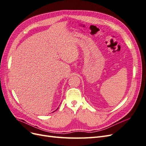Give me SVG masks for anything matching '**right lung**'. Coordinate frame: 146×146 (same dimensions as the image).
Instances as JSON below:
<instances>
[{"label": "right lung", "instance_id": "add662e5", "mask_svg": "<svg viewBox=\"0 0 146 146\" xmlns=\"http://www.w3.org/2000/svg\"><path fill=\"white\" fill-rule=\"evenodd\" d=\"M58 108H59V107H58V109H56V110H58ZM56 110H55V111H56ZM53 112H54V111H53Z\"/></svg>", "mask_w": 146, "mask_h": 146}]
</instances>
